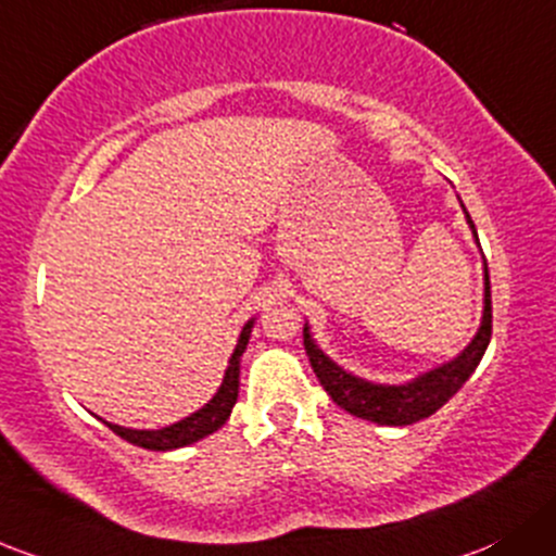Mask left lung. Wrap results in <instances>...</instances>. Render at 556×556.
<instances>
[{"label": "left lung", "mask_w": 556, "mask_h": 556, "mask_svg": "<svg viewBox=\"0 0 556 556\" xmlns=\"http://www.w3.org/2000/svg\"><path fill=\"white\" fill-rule=\"evenodd\" d=\"M471 231L477 237L475 224H471ZM490 336H493V306H490V274L488 263H484V314L475 341L464 349V354L455 356L453 362L426 372V376L416 378V381L405 386H381L362 381V378L346 372L330 356L319 352L317 343L308 336V327H303V346H306L308 362H312L319 383L325 386V391L332 396L336 405H341L343 410H349L356 418L372 420V424L410 426L416 420L434 416L450 396L469 381V376L477 370L479 359H482L484 349H488Z\"/></svg>", "instance_id": "8db88e82"}]
</instances>
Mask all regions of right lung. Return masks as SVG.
<instances>
[{
	"label": "right lung",
	"instance_id": "1",
	"mask_svg": "<svg viewBox=\"0 0 556 556\" xmlns=\"http://www.w3.org/2000/svg\"><path fill=\"white\" fill-rule=\"evenodd\" d=\"M250 330H253V323H248L242 327V336H239L237 349H233L231 359H229V370H226L224 383H220L218 394L197 410L194 416L178 420V424L165 426V429H156V431H140V429H122V426L106 424L114 434H119L122 440L132 442V445L146 447V450H175V447H186L191 442L202 440V437L213 434L218 431L220 426L226 424L231 416V407L237 402L239 394V356H242L244 349H248L250 341Z\"/></svg>",
	"mask_w": 556,
	"mask_h": 556
}]
</instances>
